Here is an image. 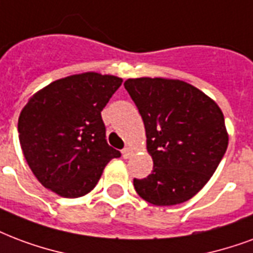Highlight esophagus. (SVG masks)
<instances>
[{
    "mask_svg": "<svg viewBox=\"0 0 253 253\" xmlns=\"http://www.w3.org/2000/svg\"><path fill=\"white\" fill-rule=\"evenodd\" d=\"M134 154V149H132V147H130V146H128V147H126V149H125V150L122 151V155H123V158H130V157H131V155Z\"/></svg>",
    "mask_w": 253,
    "mask_h": 253,
    "instance_id": "34e87169",
    "label": "esophagus"
}]
</instances>
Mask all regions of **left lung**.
Masks as SVG:
<instances>
[{"label":"left lung","instance_id":"obj_1","mask_svg":"<svg viewBox=\"0 0 253 253\" xmlns=\"http://www.w3.org/2000/svg\"><path fill=\"white\" fill-rule=\"evenodd\" d=\"M125 88L139 110L153 171L134 188L155 207L178 205L211 179L228 147L221 108L184 80L135 78Z\"/></svg>","mask_w":253,"mask_h":253}]
</instances>
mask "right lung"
<instances>
[{
    "mask_svg": "<svg viewBox=\"0 0 253 253\" xmlns=\"http://www.w3.org/2000/svg\"><path fill=\"white\" fill-rule=\"evenodd\" d=\"M123 79L84 72L39 89L20 112L18 139L32 173L60 197L92 190L121 153L106 141L100 112Z\"/></svg>",
    "mask_w": 253,
    "mask_h": 253,
    "instance_id": "obj_1",
    "label": "right lung"
}]
</instances>
